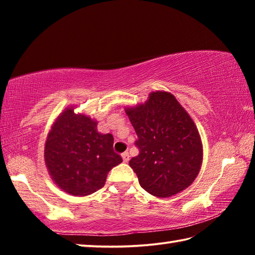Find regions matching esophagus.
<instances>
[{"label": "esophagus", "mask_w": 255, "mask_h": 255, "mask_svg": "<svg viewBox=\"0 0 255 255\" xmlns=\"http://www.w3.org/2000/svg\"><path fill=\"white\" fill-rule=\"evenodd\" d=\"M122 156H123L124 162L125 163H128V161H129V153L128 152H125V153L122 154Z\"/></svg>", "instance_id": "34e87169"}]
</instances>
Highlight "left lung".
<instances>
[{
	"label": "left lung",
	"mask_w": 255,
	"mask_h": 255,
	"mask_svg": "<svg viewBox=\"0 0 255 255\" xmlns=\"http://www.w3.org/2000/svg\"><path fill=\"white\" fill-rule=\"evenodd\" d=\"M139 154L129 161L140 187L157 198L187 189L199 173L202 144L193 120L173 94L156 91L126 108Z\"/></svg>",
	"instance_id": "left-lung-1"
}]
</instances>
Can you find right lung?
<instances>
[{
	"instance_id": "add662e5",
	"label": "right lung",
	"mask_w": 255,
	"mask_h": 255,
	"mask_svg": "<svg viewBox=\"0 0 255 255\" xmlns=\"http://www.w3.org/2000/svg\"><path fill=\"white\" fill-rule=\"evenodd\" d=\"M98 123L76 115L73 107L58 116L45 144V163L58 187L72 196H89L106 183L112 167L123 162L114 136L100 133Z\"/></svg>"
}]
</instances>
